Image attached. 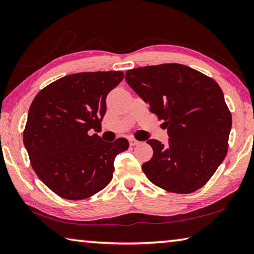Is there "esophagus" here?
Wrapping results in <instances>:
<instances>
[{
  "label": "esophagus",
  "instance_id": "34e87169",
  "mask_svg": "<svg viewBox=\"0 0 254 254\" xmlns=\"http://www.w3.org/2000/svg\"><path fill=\"white\" fill-rule=\"evenodd\" d=\"M128 142H130L131 147H134V145H137L140 143V141H137L135 139H130V140H128Z\"/></svg>",
  "mask_w": 254,
  "mask_h": 254
}]
</instances>
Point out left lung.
Masks as SVG:
<instances>
[{
    "instance_id": "8db88e82",
    "label": "left lung",
    "mask_w": 254,
    "mask_h": 254,
    "mask_svg": "<svg viewBox=\"0 0 254 254\" xmlns=\"http://www.w3.org/2000/svg\"><path fill=\"white\" fill-rule=\"evenodd\" d=\"M128 86L162 120L169 142L148 140L153 156L142 165L150 182L170 192L204 186L229 148L232 115L213 78L180 65L162 64L127 71Z\"/></svg>"
}]
</instances>
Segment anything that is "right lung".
<instances>
[{
	"label": "right lung",
	"mask_w": 254,
	"mask_h": 254,
	"mask_svg": "<svg viewBox=\"0 0 254 254\" xmlns=\"http://www.w3.org/2000/svg\"><path fill=\"white\" fill-rule=\"evenodd\" d=\"M123 71L77 72L37 94L29 109L23 143L38 177L69 200L88 198L113 177L114 159L128 148L119 137L105 142L101 131L106 96L121 83Z\"/></svg>",
	"instance_id": "obj_1"
}]
</instances>
